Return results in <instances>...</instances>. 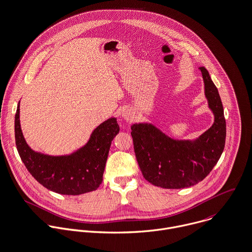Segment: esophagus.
<instances>
[{"instance_id":"esophagus-1","label":"esophagus","mask_w":252,"mask_h":252,"mask_svg":"<svg viewBox=\"0 0 252 252\" xmlns=\"http://www.w3.org/2000/svg\"><path fill=\"white\" fill-rule=\"evenodd\" d=\"M123 117L125 120L126 121H130L131 118H132V114H131V111L129 109H126L123 112Z\"/></svg>"}]
</instances>
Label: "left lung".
Segmentation results:
<instances>
[{"label":"left lung","mask_w":252,"mask_h":252,"mask_svg":"<svg viewBox=\"0 0 252 252\" xmlns=\"http://www.w3.org/2000/svg\"><path fill=\"white\" fill-rule=\"evenodd\" d=\"M199 69L215 122L197 140L171 139L148 124L131 126L137 163L144 179L155 187L178 189L194 186L210 174L223 153L226 142L223 104L207 69L204 66Z\"/></svg>","instance_id":"1"}]
</instances>
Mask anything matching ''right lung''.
<instances>
[{"mask_svg": "<svg viewBox=\"0 0 252 252\" xmlns=\"http://www.w3.org/2000/svg\"><path fill=\"white\" fill-rule=\"evenodd\" d=\"M119 131L117 120L109 119L94 129L88 143L77 152L53 157L34 152L26 144L19 124V103L14 117L15 145L24 166L44 188L66 195H78L99 188L111 142Z\"/></svg>", "mask_w": 252, "mask_h": 252, "instance_id": "right-lung-1", "label": "right lung"}]
</instances>
